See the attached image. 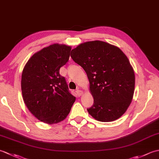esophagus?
<instances>
[{"mask_svg":"<svg viewBox=\"0 0 159 159\" xmlns=\"http://www.w3.org/2000/svg\"><path fill=\"white\" fill-rule=\"evenodd\" d=\"M76 94L78 95V96H80L83 94V91L79 89V88L76 91Z\"/></svg>","mask_w":159,"mask_h":159,"instance_id":"1","label":"esophagus"}]
</instances>
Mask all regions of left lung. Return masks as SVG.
<instances>
[{"mask_svg":"<svg viewBox=\"0 0 159 159\" xmlns=\"http://www.w3.org/2000/svg\"><path fill=\"white\" fill-rule=\"evenodd\" d=\"M70 56L88 77L93 104L87 109L96 120L109 122L126 112L133 100L135 77L125 54L102 41L80 43Z\"/></svg>","mask_w":159,"mask_h":159,"instance_id":"obj_1","label":"left lung"}]
</instances>
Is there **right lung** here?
<instances>
[{"mask_svg": "<svg viewBox=\"0 0 159 159\" xmlns=\"http://www.w3.org/2000/svg\"><path fill=\"white\" fill-rule=\"evenodd\" d=\"M71 47L54 43L35 53L24 67L21 89L30 112L43 122L65 120L76 98L69 92L61 67L68 61Z\"/></svg>", "mask_w": 159, "mask_h": 159, "instance_id": "obj_1", "label": "right lung"}]
</instances>
